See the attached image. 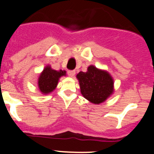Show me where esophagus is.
Segmentation results:
<instances>
[{"label": "esophagus", "instance_id": "obj_1", "mask_svg": "<svg viewBox=\"0 0 154 154\" xmlns=\"http://www.w3.org/2000/svg\"><path fill=\"white\" fill-rule=\"evenodd\" d=\"M68 75L70 76L71 78H73L75 75V71H68Z\"/></svg>", "mask_w": 154, "mask_h": 154}]
</instances>
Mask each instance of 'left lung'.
<instances>
[{
	"mask_svg": "<svg viewBox=\"0 0 154 154\" xmlns=\"http://www.w3.org/2000/svg\"><path fill=\"white\" fill-rule=\"evenodd\" d=\"M80 91L85 99L93 104L104 103L114 92V80L106 70L89 65L87 72H79L76 75Z\"/></svg>",
	"mask_w": 154,
	"mask_h": 154,
	"instance_id": "obj_1",
	"label": "left lung"
}]
</instances>
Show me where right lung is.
<instances>
[{
    "mask_svg": "<svg viewBox=\"0 0 154 154\" xmlns=\"http://www.w3.org/2000/svg\"><path fill=\"white\" fill-rule=\"evenodd\" d=\"M65 75L66 72L65 70L57 71L51 69V65H46L38 79V87L41 93L47 95L52 92L56 89L59 79Z\"/></svg>",
    "mask_w": 154,
    "mask_h": 154,
    "instance_id": "right-lung-1",
    "label": "right lung"
}]
</instances>
